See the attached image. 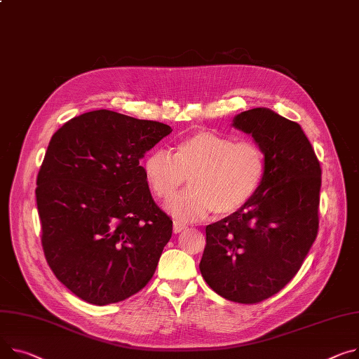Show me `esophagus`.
Instances as JSON below:
<instances>
[{
    "mask_svg": "<svg viewBox=\"0 0 359 359\" xmlns=\"http://www.w3.org/2000/svg\"><path fill=\"white\" fill-rule=\"evenodd\" d=\"M186 229H187V225H186V224L179 222V221H175V222H173V232H175V233H180V232H183V231H186Z\"/></svg>",
    "mask_w": 359,
    "mask_h": 359,
    "instance_id": "obj_1",
    "label": "esophagus"
}]
</instances>
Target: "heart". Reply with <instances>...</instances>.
Here are the masks:
<instances>
[{
  "mask_svg": "<svg viewBox=\"0 0 359 359\" xmlns=\"http://www.w3.org/2000/svg\"><path fill=\"white\" fill-rule=\"evenodd\" d=\"M266 172V154L258 144L212 131L180 140L175 154L156 149L144 160L146 180L163 201L173 198L189 177L192 187L167 205L183 221L241 209L259 190Z\"/></svg>",
  "mask_w": 359,
  "mask_h": 359,
  "instance_id": "heart-1",
  "label": "heart"
}]
</instances>
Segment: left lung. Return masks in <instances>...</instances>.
Masks as SVG:
<instances>
[{
    "instance_id": "left-lung-1",
    "label": "left lung",
    "mask_w": 359,
    "mask_h": 359,
    "mask_svg": "<svg viewBox=\"0 0 359 359\" xmlns=\"http://www.w3.org/2000/svg\"><path fill=\"white\" fill-rule=\"evenodd\" d=\"M232 127L252 135L267 172L247 205L206 226L199 269L213 292L252 304L278 293L313 245L322 170L302 127L270 108L238 114Z\"/></svg>"
}]
</instances>
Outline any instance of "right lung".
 Instances as JSON below:
<instances>
[{
    "label": "right lung",
    "instance_id": "1",
    "mask_svg": "<svg viewBox=\"0 0 359 359\" xmlns=\"http://www.w3.org/2000/svg\"><path fill=\"white\" fill-rule=\"evenodd\" d=\"M172 128L108 109L69 119L37 176L41 245L57 280L97 306L138 293L173 222L156 205L140 160Z\"/></svg>",
    "mask_w": 359,
    "mask_h": 359
}]
</instances>
